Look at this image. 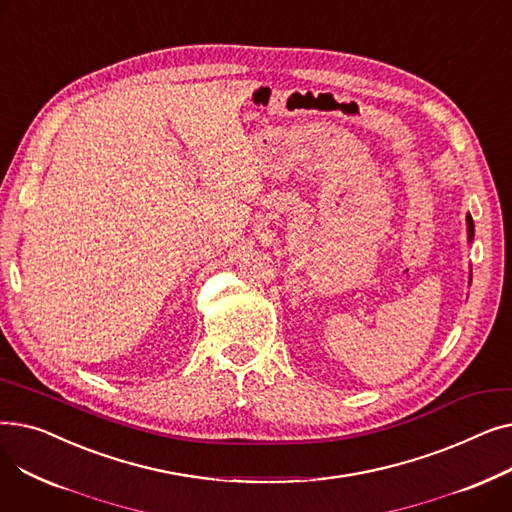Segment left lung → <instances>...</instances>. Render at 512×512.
<instances>
[{
  "label": "left lung",
  "instance_id": "obj_1",
  "mask_svg": "<svg viewBox=\"0 0 512 512\" xmlns=\"http://www.w3.org/2000/svg\"><path fill=\"white\" fill-rule=\"evenodd\" d=\"M473 236H475V226H473V218L467 213V238L469 242H473ZM469 284H471V278H469Z\"/></svg>",
  "mask_w": 512,
  "mask_h": 512
}]
</instances>
